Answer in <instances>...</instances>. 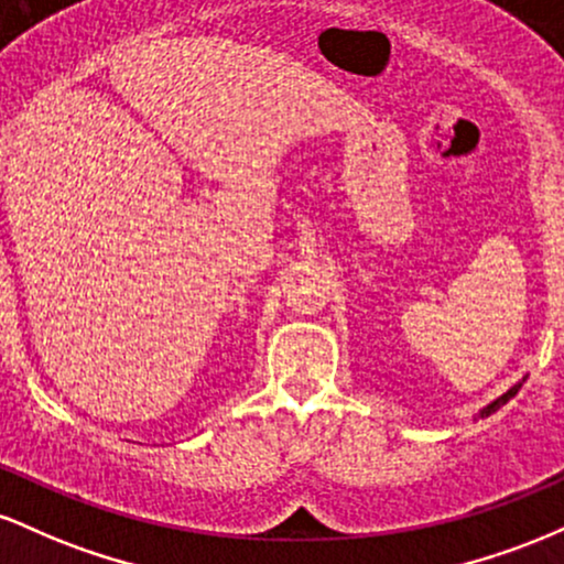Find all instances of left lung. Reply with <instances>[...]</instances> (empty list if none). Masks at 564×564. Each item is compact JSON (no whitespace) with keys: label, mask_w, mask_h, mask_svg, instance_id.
I'll return each mask as SVG.
<instances>
[{"label":"left lung","mask_w":564,"mask_h":564,"mask_svg":"<svg viewBox=\"0 0 564 564\" xmlns=\"http://www.w3.org/2000/svg\"><path fill=\"white\" fill-rule=\"evenodd\" d=\"M520 387H522V384L511 387V390H509L507 394H501V398H498V400H494V403H490L488 408H482V411H480V419H482V416H490V413H494V411H498V408H501L503 403H507V400H509V398H514V394H517V390H520Z\"/></svg>","instance_id":"8db88e82"}]
</instances>
